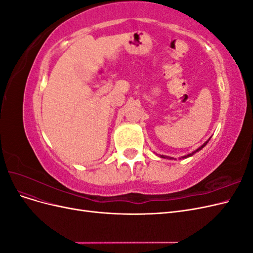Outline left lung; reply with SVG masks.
<instances>
[{"mask_svg":"<svg viewBox=\"0 0 253 253\" xmlns=\"http://www.w3.org/2000/svg\"><path fill=\"white\" fill-rule=\"evenodd\" d=\"M209 140H210V139H209ZM209 140H207V141H206V142H205V143H204V144L202 145V147H201V148H198V149H197L196 151H194V152L192 153V154H189V155H187V156H183L182 158H187V157H189V156H192V155L194 154V153H196V152H198V151H200V150H202V149H203V148L205 147V145H206L207 143H208V141H209ZM160 157H163V158H168L167 156H164V155H162V156H160Z\"/></svg>","mask_w":253,"mask_h":253,"instance_id":"left-lung-1","label":"left lung"}]
</instances>
